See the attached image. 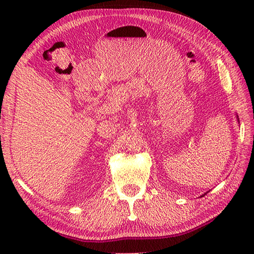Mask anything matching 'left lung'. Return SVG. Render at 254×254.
Segmentation results:
<instances>
[{
	"instance_id": "obj_1",
	"label": "left lung",
	"mask_w": 254,
	"mask_h": 254,
	"mask_svg": "<svg viewBox=\"0 0 254 254\" xmlns=\"http://www.w3.org/2000/svg\"><path fill=\"white\" fill-rule=\"evenodd\" d=\"M237 121H238V123H239V118H238V116H237Z\"/></svg>"
}]
</instances>
